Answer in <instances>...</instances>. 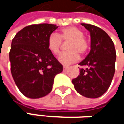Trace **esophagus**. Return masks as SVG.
I'll use <instances>...</instances> for the list:
<instances>
[{"label": "esophagus", "instance_id": "1", "mask_svg": "<svg viewBox=\"0 0 124 124\" xmlns=\"http://www.w3.org/2000/svg\"><path fill=\"white\" fill-rule=\"evenodd\" d=\"M67 69H68V67H63V70H64V71H66Z\"/></svg>", "mask_w": 124, "mask_h": 124}]
</instances>
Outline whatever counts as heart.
<instances>
[{
  "label": "heart",
  "mask_w": 124,
  "mask_h": 124,
  "mask_svg": "<svg viewBox=\"0 0 124 124\" xmlns=\"http://www.w3.org/2000/svg\"><path fill=\"white\" fill-rule=\"evenodd\" d=\"M62 41H69L67 45V52H62L58 56V60L64 65L75 62L79 54H84L89 48V42L84 37L83 31L76 26H69L60 31L59 34L52 33L47 39V47L54 54L60 52Z\"/></svg>",
  "instance_id": "obj_1"
}]
</instances>
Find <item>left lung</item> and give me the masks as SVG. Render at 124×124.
Here are the masks:
<instances>
[{"label":"left lung","instance_id":"left-lung-1","mask_svg":"<svg viewBox=\"0 0 124 124\" xmlns=\"http://www.w3.org/2000/svg\"><path fill=\"white\" fill-rule=\"evenodd\" d=\"M90 33V51L79 65L80 75L72 80L78 93L90 98L103 95L111 83L115 72L116 53L114 44L107 33L101 28L81 23Z\"/></svg>","mask_w":124,"mask_h":124}]
</instances>
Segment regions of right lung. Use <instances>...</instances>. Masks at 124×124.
I'll return each mask as SVG.
<instances>
[{"label": "right lung", "mask_w": 124, "mask_h": 124, "mask_svg": "<svg viewBox=\"0 0 124 124\" xmlns=\"http://www.w3.org/2000/svg\"><path fill=\"white\" fill-rule=\"evenodd\" d=\"M57 28L49 23L30 25L13 39L9 53L11 71L18 88L27 98L48 95L54 77L63 70L47 47L49 36Z\"/></svg>", "instance_id": "right-lung-1"}]
</instances>
